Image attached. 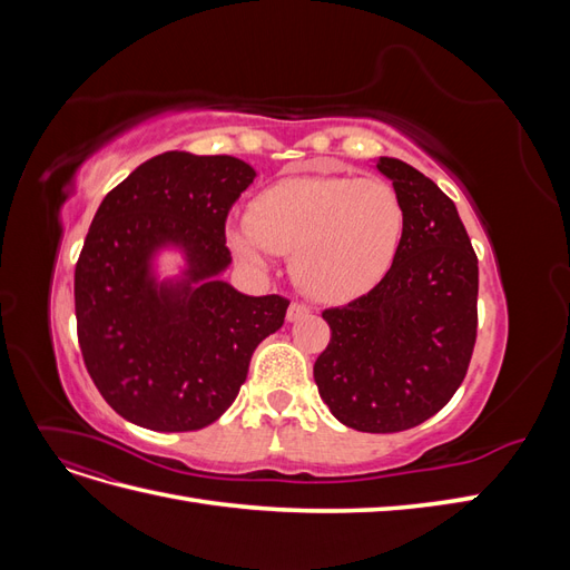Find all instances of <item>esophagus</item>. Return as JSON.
<instances>
[{
	"instance_id": "esophagus-1",
	"label": "esophagus",
	"mask_w": 570,
	"mask_h": 570,
	"mask_svg": "<svg viewBox=\"0 0 570 570\" xmlns=\"http://www.w3.org/2000/svg\"><path fill=\"white\" fill-rule=\"evenodd\" d=\"M306 314H308V306L304 302H292L289 308H287V321L295 323V321H299Z\"/></svg>"
}]
</instances>
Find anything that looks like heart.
Returning a JSON list of instances; mask_svg holds the SVG:
<instances>
[{"mask_svg":"<svg viewBox=\"0 0 570 570\" xmlns=\"http://www.w3.org/2000/svg\"><path fill=\"white\" fill-rule=\"evenodd\" d=\"M404 237V206L381 178L304 176L258 193L228 243L245 264L292 254L297 285L321 302H347L392 268Z\"/></svg>","mask_w":570,"mask_h":570,"instance_id":"b5f03b06","label":"heart"}]
</instances>
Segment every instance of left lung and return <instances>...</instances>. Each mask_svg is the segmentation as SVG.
<instances>
[{"mask_svg":"<svg viewBox=\"0 0 570 570\" xmlns=\"http://www.w3.org/2000/svg\"><path fill=\"white\" fill-rule=\"evenodd\" d=\"M404 206V237L368 295L325 308L314 364L321 400L361 433H400L452 400L478 335V256L454 202L421 170L381 157Z\"/></svg>","mask_w":570,"mask_h":570,"instance_id":"1","label":"left lung"}]
</instances>
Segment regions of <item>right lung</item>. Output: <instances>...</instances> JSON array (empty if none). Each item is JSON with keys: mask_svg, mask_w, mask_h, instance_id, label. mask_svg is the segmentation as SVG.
Returning a JSON list of instances; mask_svg holds the SVG:
<instances>
[{"mask_svg": "<svg viewBox=\"0 0 570 570\" xmlns=\"http://www.w3.org/2000/svg\"><path fill=\"white\" fill-rule=\"evenodd\" d=\"M235 157L164 151L99 204L76 264V321L85 368L107 404L157 433L218 421L247 381L258 342L289 302L249 297L218 275L230 206L254 180ZM176 246L180 282L159 284L153 256Z\"/></svg>", "mask_w": 570, "mask_h": 570, "instance_id": "right-lung-1", "label": "right lung"}]
</instances>
